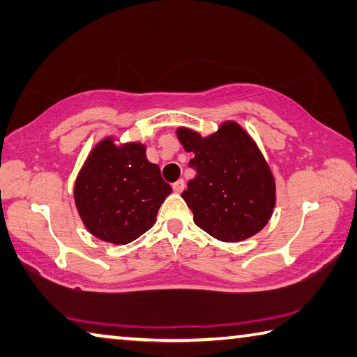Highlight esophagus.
<instances>
[{"label":"esophagus","mask_w":357,"mask_h":357,"mask_svg":"<svg viewBox=\"0 0 357 357\" xmlns=\"http://www.w3.org/2000/svg\"><path fill=\"white\" fill-rule=\"evenodd\" d=\"M172 190L175 192H182L185 190V182H183V180H177V182L172 185Z\"/></svg>","instance_id":"34e87169"}]
</instances>
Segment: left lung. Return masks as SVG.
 Here are the masks:
<instances>
[{
	"label": "left lung",
	"instance_id": "1",
	"mask_svg": "<svg viewBox=\"0 0 357 357\" xmlns=\"http://www.w3.org/2000/svg\"><path fill=\"white\" fill-rule=\"evenodd\" d=\"M196 177L182 192L195 222L221 241H241L260 232L276 204V185L260 150L238 123L226 122L202 137L178 128Z\"/></svg>",
	"mask_w": 357,
	"mask_h": 357
}]
</instances>
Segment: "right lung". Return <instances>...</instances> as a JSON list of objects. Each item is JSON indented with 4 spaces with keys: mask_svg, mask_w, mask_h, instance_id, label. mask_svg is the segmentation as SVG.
I'll use <instances>...</instances> for the list:
<instances>
[{
    "mask_svg": "<svg viewBox=\"0 0 357 357\" xmlns=\"http://www.w3.org/2000/svg\"><path fill=\"white\" fill-rule=\"evenodd\" d=\"M160 167L146 158V147H117L109 137L97 144L75 183V204L87 230L97 238L127 245L153 226L171 195Z\"/></svg>",
    "mask_w": 357,
    "mask_h": 357,
    "instance_id": "add662e5",
    "label": "right lung"
}]
</instances>
